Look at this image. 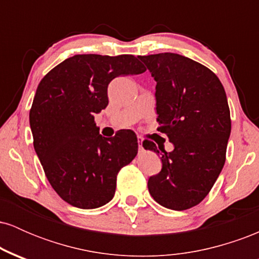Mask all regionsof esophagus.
Instances as JSON below:
<instances>
[{"label": "esophagus", "instance_id": "obj_1", "mask_svg": "<svg viewBox=\"0 0 259 259\" xmlns=\"http://www.w3.org/2000/svg\"><path fill=\"white\" fill-rule=\"evenodd\" d=\"M138 142H139V148H140V150H144V147H142V139L141 138L138 139Z\"/></svg>", "mask_w": 259, "mask_h": 259}]
</instances>
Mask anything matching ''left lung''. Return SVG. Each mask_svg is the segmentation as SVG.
<instances>
[{"instance_id":"obj_1","label":"left lung","mask_w":259,"mask_h":259,"mask_svg":"<svg viewBox=\"0 0 259 259\" xmlns=\"http://www.w3.org/2000/svg\"><path fill=\"white\" fill-rule=\"evenodd\" d=\"M156 85L159 132L174 150L152 141L142 146L160 154L162 170L148 179V191L160 206L184 210L210 191L225 163L231 132L230 111L221 80L212 70L177 53L139 56Z\"/></svg>"}]
</instances>
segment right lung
<instances>
[{
    "mask_svg": "<svg viewBox=\"0 0 259 259\" xmlns=\"http://www.w3.org/2000/svg\"><path fill=\"white\" fill-rule=\"evenodd\" d=\"M144 72L132 55H75L38 84L29 114L35 152L53 190L72 206L92 209L108 203L118 171L138 154L135 133L103 138L95 114L108 105L113 79Z\"/></svg>",
    "mask_w": 259,
    "mask_h": 259,
    "instance_id": "1",
    "label": "right lung"
}]
</instances>
